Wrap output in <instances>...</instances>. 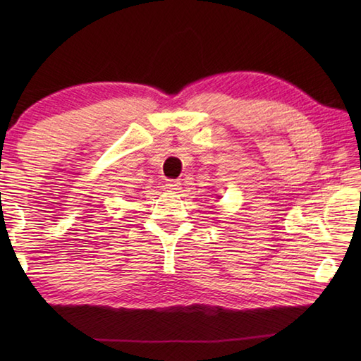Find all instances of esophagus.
<instances>
[{"label": "esophagus", "mask_w": 361, "mask_h": 361, "mask_svg": "<svg viewBox=\"0 0 361 361\" xmlns=\"http://www.w3.org/2000/svg\"><path fill=\"white\" fill-rule=\"evenodd\" d=\"M166 189L172 190V192H176V190L181 189V181L180 180H167Z\"/></svg>", "instance_id": "esophagus-1"}]
</instances>
